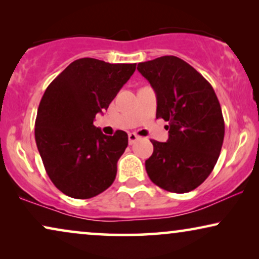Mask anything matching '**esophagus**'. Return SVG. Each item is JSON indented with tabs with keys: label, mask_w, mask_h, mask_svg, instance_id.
Segmentation results:
<instances>
[{
	"label": "esophagus",
	"mask_w": 259,
	"mask_h": 259,
	"mask_svg": "<svg viewBox=\"0 0 259 259\" xmlns=\"http://www.w3.org/2000/svg\"><path fill=\"white\" fill-rule=\"evenodd\" d=\"M139 139H140V137L137 136L136 133H130L128 134V143H130V145H133L137 140H139Z\"/></svg>",
	"instance_id": "34e87169"
}]
</instances>
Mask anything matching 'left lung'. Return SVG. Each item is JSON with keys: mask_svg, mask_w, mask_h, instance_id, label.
Instances as JSON below:
<instances>
[{"mask_svg": "<svg viewBox=\"0 0 259 259\" xmlns=\"http://www.w3.org/2000/svg\"><path fill=\"white\" fill-rule=\"evenodd\" d=\"M137 69L157 95V119L168 121L167 141L151 140L147 175L169 192H190L210 176L221 154L225 126L217 95L200 73L177 56L140 62Z\"/></svg>", "mask_w": 259, "mask_h": 259, "instance_id": "left-lung-1", "label": "left lung"}]
</instances>
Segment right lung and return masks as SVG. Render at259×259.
<instances>
[{
    "label": "right lung",
    "instance_id": "right-lung-1",
    "mask_svg": "<svg viewBox=\"0 0 259 259\" xmlns=\"http://www.w3.org/2000/svg\"><path fill=\"white\" fill-rule=\"evenodd\" d=\"M136 66L79 59L46 90L35 121V141L46 172L67 196L88 199L114 182L128 137L123 131L105 136L93 121L108 108Z\"/></svg>",
    "mask_w": 259,
    "mask_h": 259
}]
</instances>
